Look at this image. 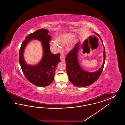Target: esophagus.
I'll return each instance as SVG.
<instances>
[{
    "instance_id": "obj_1",
    "label": "esophagus",
    "mask_w": 125,
    "mask_h": 125,
    "mask_svg": "<svg viewBox=\"0 0 125 125\" xmlns=\"http://www.w3.org/2000/svg\"><path fill=\"white\" fill-rule=\"evenodd\" d=\"M60 60L62 61H63V62L65 61V56H64V54L62 52H61L60 56Z\"/></svg>"
}]
</instances>
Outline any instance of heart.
<instances>
[{"instance_id": "b5f03b06", "label": "heart", "mask_w": 125, "mask_h": 125, "mask_svg": "<svg viewBox=\"0 0 125 125\" xmlns=\"http://www.w3.org/2000/svg\"><path fill=\"white\" fill-rule=\"evenodd\" d=\"M73 33H64L57 36L55 38V42H52L51 44L53 47H58L59 45H65L72 42L75 38Z\"/></svg>"}]
</instances>
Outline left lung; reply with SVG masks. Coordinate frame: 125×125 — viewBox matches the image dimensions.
Returning <instances> with one entry per match:
<instances>
[{
    "label": "left lung",
    "mask_w": 125,
    "mask_h": 125,
    "mask_svg": "<svg viewBox=\"0 0 125 125\" xmlns=\"http://www.w3.org/2000/svg\"><path fill=\"white\" fill-rule=\"evenodd\" d=\"M99 36L103 41L100 36L94 32ZM80 43L75 44L74 47L70 51L65 57L66 71L70 82L73 85L77 87H86L89 86L95 82L100 77L103 71L105 61V50L104 46V62L101 68L94 72H89L84 70L80 66L78 61V53Z\"/></svg>",
    "instance_id": "8db88e82"
}]
</instances>
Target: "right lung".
Here are the masks:
<instances>
[{
    "instance_id": "obj_1",
    "label": "right lung",
    "mask_w": 125,
    "mask_h": 125,
    "mask_svg": "<svg viewBox=\"0 0 125 125\" xmlns=\"http://www.w3.org/2000/svg\"><path fill=\"white\" fill-rule=\"evenodd\" d=\"M49 31L42 29L30 34L25 38L19 51V63L25 76L33 84L43 87L50 85L53 82L57 65L60 62V54H53L50 49L49 42L51 36ZM32 39H37L42 42L44 55L41 61L36 66L28 65L24 59V50Z\"/></svg>"
}]
</instances>
